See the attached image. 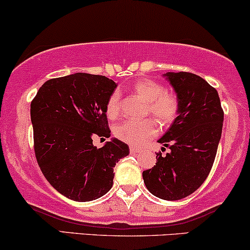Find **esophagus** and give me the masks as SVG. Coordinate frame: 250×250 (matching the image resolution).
<instances>
[{"instance_id": "34e87169", "label": "esophagus", "mask_w": 250, "mask_h": 250, "mask_svg": "<svg viewBox=\"0 0 250 250\" xmlns=\"http://www.w3.org/2000/svg\"><path fill=\"white\" fill-rule=\"evenodd\" d=\"M140 152H141L140 148H137V147H134V146H131L130 147V153L131 154H138V153H140Z\"/></svg>"}]
</instances>
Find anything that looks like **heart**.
<instances>
[{"label": "heart", "instance_id": "1", "mask_svg": "<svg viewBox=\"0 0 250 250\" xmlns=\"http://www.w3.org/2000/svg\"><path fill=\"white\" fill-rule=\"evenodd\" d=\"M133 94L147 102L146 115L153 116L162 126H169L177 118L180 103L176 95L166 91L161 83L152 79H139L130 85ZM106 115L116 119L122 111L119 92H112L106 101ZM158 134V125L152 119L127 120L116 128L118 139L125 143L141 146Z\"/></svg>", "mask_w": 250, "mask_h": 250}]
</instances>
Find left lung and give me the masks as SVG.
<instances>
[{
  "label": "left lung",
  "instance_id": "8db88e82",
  "mask_svg": "<svg viewBox=\"0 0 250 250\" xmlns=\"http://www.w3.org/2000/svg\"><path fill=\"white\" fill-rule=\"evenodd\" d=\"M177 94V118L159 140L170 152L156 154L153 168L143 172L150 193L166 200L191 195L210 174L221 138L224 111L218 91L188 72L167 73ZM162 147V150L166 149Z\"/></svg>",
  "mask_w": 250,
  "mask_h": 250
}]
</instances>
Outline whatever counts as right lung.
<instances>
[{
    "mask_svg": "<svg viewBox=\"0 0 250 250\" xmlns=\"http://www.w3.org/2000/svg\"><path fill=\"white\" fill-rule=\"evenodd\" d=\"M116 87L103 75L75 73L46 81L31 102L40 170L58 192L75 202L105 195L116 163L130 153L116 138L101 148L92 145L94 138L111 135L105 105Z\"/></svg>",
    "mask_w": 250,
    "mask_h": 250,
    "instance_id": "add662e5",
    "label": "right lung"
}]
</instances>
